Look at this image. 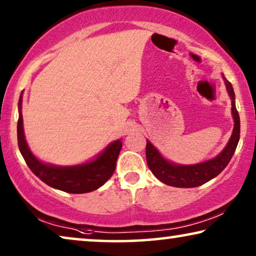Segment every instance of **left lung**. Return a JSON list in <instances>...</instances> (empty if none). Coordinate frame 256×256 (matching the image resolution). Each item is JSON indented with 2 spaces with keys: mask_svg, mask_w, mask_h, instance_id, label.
I'll list each match as a JSON object with an SVG mask.
<instances>
[{
  "mask_svg": "<svg viewBox=\"0 0 256 256\" xmlns=\"http://www.w3.org/2000/svg\"><path fill=\"white\" fill-rule=\"evenodd\" d=\"M222 78L226 84L228 96L231 98V114L234 117V131L228 139L226 146L218 155L208 161L196 163V164H177L166 160L158 152L150 140L146 144V158L147 164L154 176L162 182L174 186V188H196L204 182L215 178L222 172L228 164L232 156L234 154L236 148L240 138V118L236 108V96L234 87L231 82L226 80L222 74Z\"/></svg>",
  "mask_w": 256,
  "mask_h": 256,
  "instance_id": "obj_1",
  "label": "left lung"
}]
</instances>
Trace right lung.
<instances>
[{"mask_svg":"<svg viewBox=\"0 0 256 256\" xmlns=\"http://www.w3.org/2000/svg\"><path fill=\"white\" fill-rule=\"evenodd\" d=\"M22 104V92L18 101L19 118L17 123V136L19 150L32 172L44 184L68 193L82 194L101 188L112 176L123 144L122 139L112 141L98 156L82 164L55 166L44 163L30 152L28 141L25 139Z\"/></svg>","mask_w":256,"mask_h":256,"instance_id":"add662e5","label":"right lung"}]
</instances>
